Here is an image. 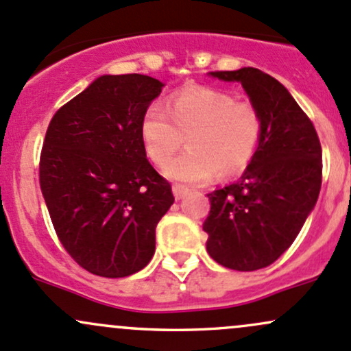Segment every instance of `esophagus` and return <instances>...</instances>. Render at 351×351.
Here are the masks:
<instances>
[{
  "label": "esophagus",
  "mask_w": 351,
  "mask_h": 351,
  "mask_svg": "<svg viewBox=\"0 0 351 351\" xmlns=\"http://www.w3.org/2000/svg\"><path fill=\"white\" fill-rule=\"evenodd\" d=\"M188 193V188L183 185H173V195H175L176 200H182L183 197Z\"/></svg>",
  "instance_id": "1"
}]
</instances>
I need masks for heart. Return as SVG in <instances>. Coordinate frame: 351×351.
Masks as SVG:
<instances>
[{"mask_svg":"<svg viewBox=\"0 0 351 351\" xmlns=\"http://www.w3.org/2000/svg\"><path fill=\"white\" fill-rule=\"evenodd\" d=\"M146 156L163 166L187 136L189 149L165 168L180 183L208 182L215 173H241L256 156L264 132L261 110L212 87H188L166 102L151 104L141 119Z\"/></svg>","mask_w":351,"mask_h":351,"instance_id":"heart-1","label":"heart"}]
</instances>
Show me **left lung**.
<instances>
[{
    "label": "left lung",
    "instance_id": "1",
    "mask_svg": "<svg viewBox=\"0 0 351 351\" xmlns=\"http://www.w3.org/2000/svg\"><path fill=\"white\" fill-rule=\"evenodd\" d=\"M208 75L242 84L263 114L264 132L241 178L208 193L206 252L223 267L257 271L289 249L315 208L322 145L309 117L274 77L252 67Z\"/></svg>",
    "mask_w": 351,
    "mask_h": 351
}]
</instances>
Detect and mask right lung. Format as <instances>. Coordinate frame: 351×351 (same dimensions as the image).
Listing matches in <instances>:
<instances>
[{
	"label": "right lung",
	"instance_id": "add662e5",
	"mask_svg": "<svg viewBox=\"0 0 351 351\" xmlns=\"http://www.w3.org/2000/svg\"><path fill=\"white\" fill-rule=\"evenodd\" d=\"M163 82L141 73L102 75L51 117L40 188L73 261L102 278L146 267L156 225L175 202L146 158L141 119Z\"/></svg>",
	"mask_w": 351,
	"mask_h": 351
}]
</instances>
